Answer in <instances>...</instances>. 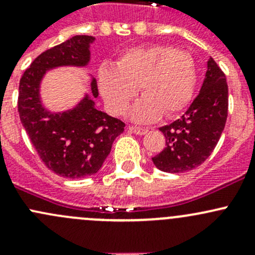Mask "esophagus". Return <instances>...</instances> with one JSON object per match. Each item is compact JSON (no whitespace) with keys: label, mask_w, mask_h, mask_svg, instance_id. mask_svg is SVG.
I'll use <instances>...</instances> for the list:
<instances>
[{"label":"esophagus","mask_w":255,"mask_h":255,"mask_svg":"<svg viewBox=\"0 0 255 255\" xmlns=\"http://www.w3.org/2000/svg\"><path fill=\"white\" fill-rule=\"evenodd\" d=\"M128 130H130V132L134 133V134H138V135L145 134V133L148 132V129H146V128L134 127V126H129V127H128Z\"/></svg>","instance_id":"1"}]
</instances>
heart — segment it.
Wrapping results in <instances>:
<instances>
[{
	"instance_id": "heart-1",
	"label": "heart",
	"mask_w": 255,
	"mask_h": 255,
	"mask_svg": "<svg viewBox=\"0 0 255 255\" xmlns=\"http://www.w3.org/2000/svg\"><path fill=\"white\" fill-rule=\"evenodd\" d=\"M99 84L110 111L122 115L137 96L133 110L137 122H153L163 113L173 117L191 102L196 86V66L189 53L166 44L133 47L123 51L115 69L102 68Z\"/></svg>"
}]
</instances>
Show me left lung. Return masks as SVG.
I'll return each instance as SVG.
<instances>
[{"label":"left lung","instance_id":"8db88e82","mask_svg":"<svg viewBox=\"0 0 255 255\" xmlns=\"http://www.w3.org/2000/svg\"><path fill=\"white\" fill-rule=\"evenodd\" d=\"M228 115L226 75L212 58L201 91L180 120L159 128L165 148L153 158L159 170L185 173L201 165L211 155L225 129Z\"/></svg>","mask_w":255,"mask_h":255}]
</instances>
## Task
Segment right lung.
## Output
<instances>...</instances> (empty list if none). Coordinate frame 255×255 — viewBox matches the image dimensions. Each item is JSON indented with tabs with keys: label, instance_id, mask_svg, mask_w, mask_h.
<instances>
[{
	"label": "right lung",
	"instance_id": "obj_1",
	"mask_svg": "<svg viewBox=\"0 0 255 255\" xmlns=\"http://www.w3.org/2000/svg\"><path fill=\"white\" fill-rule=\"evenodd\" d=\"M91 35H74L43 51L23 73L18 92L20 122L38 155L48 169L69 179L94 175L101 169L112 143L125 130V122L99 111L89 96L63 113H50L39 100V84L48 69L61 65L84 66L90 60ZM92 96H99L96 80Z\"/></svg>",
	"mask_w": 255,
	"mask_h": 255
}]
</instances>
